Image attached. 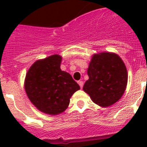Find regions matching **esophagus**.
Returning <instances> with one entry per match:
<instances>
[{"mask_svg":"<svg viewBox=\"0 0 147 147\" xmlns=\"http://www.w3.org/2000/svg\"><path fill=\"white\" fill-rule=\"evenodd\" d=\"M78 85H79V86L81 87V88H82L83 85H84V82H83L82 81H78Z\"/></svg>","mask_w":147,"mask_h":147,"instance_id":"34e87169","label":"esophagus"}]
</instances>
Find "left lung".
I'll return each mask as SVG.
<instances>
[{"mask_svg":"<svg viewBox=\"0 0 147 147\" xmlns=\"http://www.w3.org/2000/svg\"><path fill=\"white\" fill-rule=\"evenodd\" d=\"M88 75L89 78L83 90L99 106H111L124 93L127 71L122 59L116 54L101 53L93 55Z\"/></svg>","mask_w":147,"mask_h":147,"instance_id":"left-lung-1","label":"left lung"}]
</instances>
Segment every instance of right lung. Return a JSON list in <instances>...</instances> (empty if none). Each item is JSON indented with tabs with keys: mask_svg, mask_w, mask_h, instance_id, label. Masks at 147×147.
Masks as SVG:
<instances>
[{
	"mask_svg": "<svg viewBox=\"0 0 147 147\" xmlns=\"http://www.w3.org/2000/svg\"><path fill=\"white\" fill-rule=\"evenodd\" d=\"M62 57L53 55L32 65L26 76L25 90L30 101L43 113L55 115L69 105L80 86L68 72L62 71Z\"/></svg>",
	"mask_w": 147,
	"mask_h": 147,
	"instance_id": "obj_1",
	"label": "right lung"
}]
</instances>
